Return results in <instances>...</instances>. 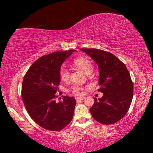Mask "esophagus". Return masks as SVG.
Masks as SVG:
<instances>
[{
  "label": "esophagus",
  "instance_id": "34e87169",
  "mask_svg": "<svg viewBox=\"0 0 153 153\" xmlns=\"http://www.w3.org/2000/svg\"><path fill=\"white\" fill-rule=\"evenodd\" d=\"M85 99V97H76V100L77 101H79V100H83Z\"/></svg>",
  "mask_w": 153,
  "mask_h": 153
}]
</instances>
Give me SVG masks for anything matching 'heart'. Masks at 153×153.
Instances as JSON below:
<instances>
[{
    "instance_id": "b5f03b06",
    "label": "heart",
    "mask_w": 153,
    "mask_h": 153,
    "mask_svg": "<svg viewBox=\"0 0 153 153\" xmlns=\"http://www.w3.org/2000/svg\"><path fill=\"white\" fill-rule=\"evenodd\" d=\"M74 64L77 67L81 69L85 74H88L90 71L93 70V65L91 62L88 59L85 57H78L74 61ZM59 76L61 80L64 82H67L69 78V72L65 67H61L59 72ZM84 88L80 85H75L71 88L70 92L74 95L79 96L84 93Z\"/></svg>"
}]
</instances>
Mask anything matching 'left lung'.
Segmentation results:
<instances>
[{
    "instance_id": "1",
    "label": "left lung",
    "mask_w": 153,
    "mask_h": 153,
    "mask_svg": "<svg viewBox=\"0 0 153 153\" xmlns=\"http://www.w3.org/2000/svg\"><path fill=\"white\" fill-rule=\"evenodd\" d=\"M96 61L100 71L98 92L102 98H94L90 108L94 120L109 125L121 120L129 110L133 98V82L122 61L109 52L96 48H81Z\"/></svg>"
}]
</instances>
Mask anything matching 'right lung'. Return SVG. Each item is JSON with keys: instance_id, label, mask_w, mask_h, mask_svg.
Instances as JSON below:
<instances>
[{"instance_id": "add662e5", "label": "right lung", "mask_w": 153, "mask_h": 153, "mask_svg": "<svg viewBox=\"0 0 153 153\" xmlns=\"http://www.w3.org/2000/svg\"><path fill=\"white\" fill-rule=\"evenodd\" d=\"M74 51L54 52L41 56L30 66L23 79L22 97L25 109L38 126L49 131L61 130L73 118L75 98L64 96L59 102L55 100L59 97L56 93L60 84L61 65Z\"/></svg>"}]
</instances>
